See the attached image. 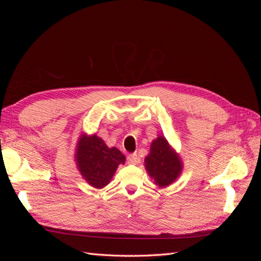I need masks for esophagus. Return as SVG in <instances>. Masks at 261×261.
<instances>
[{
	"label": "esophagus",
	"instance_id": "obj_1",
	"mask_svg": "<svg viewBox=\"0 0 261 261\" xmlns=\"http://www.w3.org/2000/svg\"><path fill=\"white\" fill-rule=\"evenodd\" d=\"M126 160H127L128 164H137L138 162V155L136 153H130L126 158Z\"/></svg>",
	"mask_w": 261,
	"mask_h": 261
}]
</instances>
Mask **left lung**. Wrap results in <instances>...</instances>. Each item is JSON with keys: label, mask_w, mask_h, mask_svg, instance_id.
Wrapping results in <instances>:
<instances>
[{"label": "left lung", "mask_w": 261, "mask_h": 261, "mask_svg": "<svg viewBox=\"0 0 261 261\" xmlns=\"http://www.w3.org/2000/svg\"><path fill=\"white\" fill-rule=\"evenodd\" d=\"M145 162L149 175L160 187L172 184L181 171L179 158L162 136L152 141L150 154L146 156Z\"/></svg>", "instance_id": "left-lung-1"}]
</instances>
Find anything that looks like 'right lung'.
<instances>
[{
    "label": "right lung",
    "mask_w": 261,
    "mask_h": 261,
    "mask_svg": "<svg viewBox=\"0 0 261 261\" xmlns=\"http://www.w3.org/2000/svg\"><path fill=\"white\" fill-rule=\"evenodd\" d=\"M76 159L82 175L96 188L105 187L111 180L118 164L125 163V156L120 150L109 148L96 135H84L80 139Z\"/></svg>",
    "instance_id": "add662e5"
}]
</instances>
